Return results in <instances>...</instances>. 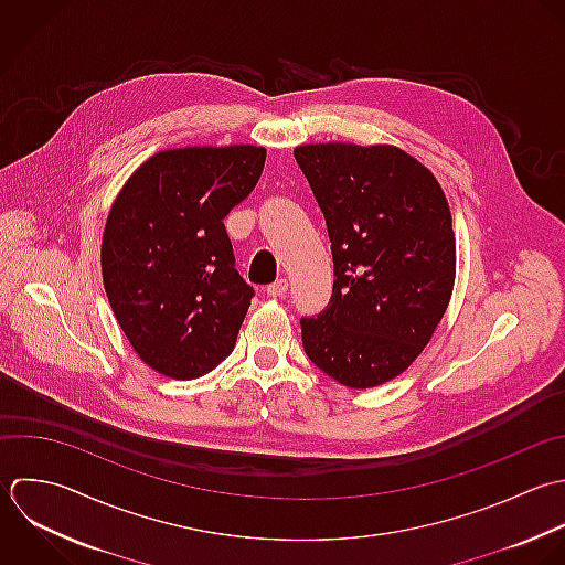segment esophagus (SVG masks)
I'll return each instance as SVG.
<instances>
[{"label": "esophagus", "mask_w": 565, "mask_h": 565, "mask_svg": "<svg viewBox=\"0 0 565 565\" xmlns=\"http://www.w3.org/2000/svg\"><path fill=\"white\" fill-rule=\"evenodd\" d=\"M286 290H288V279H277L275 284H270V286L266 288L268 297H284Z\"/></svg>", "instance_id": "obj_1"}]
</instances>
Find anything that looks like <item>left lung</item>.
I'll return each instance as SVG.
<instances>
[{"label":"left lung","instance_id":"obj_1","mask_svg":"<svg viewBox=\"0 0 565 565\" xmlns=\"http://www.w3.org/2000/svg\"><path fill=\"white\" fill-rule=\"evenodd\" d=\"M323 211L334 288L301 319L310 361L345 387L401 376L431 341L456 281V235L436 175L394 145L295 149Z\"/></svg>","mask_w":565,"mask_h":565}]
</instances>
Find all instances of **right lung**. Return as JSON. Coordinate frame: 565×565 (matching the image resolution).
Instances as JSON below:
<instances>
[{"label":"right lung","mask_w":565,"mask_h":565,"mask_svg":"<svg viewBox=\"0 0 565 565\" xmlns=\"http://www.w3.org/2000/svg\"><path fill=\"white\" fill-rule=\"evenodd\" d=\"M266 149H164L118 191L100 270L114 317L158 374L191 381L235 348L253 288L235 270L224 217L255 189Z\"/></svg>","instance_id":"obj_1"}]
</instances>
